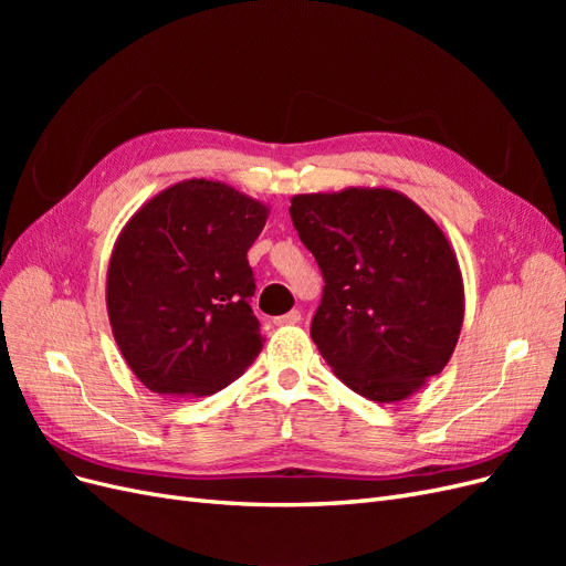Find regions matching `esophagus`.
I'll return each mask as SVG.
<instances>
[{"label":"esophagus","instance_id":"1","mask_svg":"<svg viewBox=\"0 0 566 566\" xmlns=\"http://www.w3.org/2000/svg\"><path fill=\"white\" fill-rule=\"evenodd\" d=\"M300 321H302V312L300 310H293V312H287V314L279 316V318H273V323H276V325H295Z\"/></svg>","mask_w":566,"mask_h":566}]
</instances>
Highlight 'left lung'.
Here are the masks:
<instances>
[{
  "label": "left lung",
  "instance_id": "1",
  "mask_svg": "<svg viewBox=\"0 0 566 566\" xmlns=\"http://www.w3.org/2000/svg\"><path fill=\"white\" fill-rule=\"evenodd\" d=\"M290 217L323 273L312 339L333 373L375 403L403 401L447 368L465 287L447 233L391 188L300 193Z\"/></svg>",
  "mask_w": 566,
  "mask_h": 566
}]
</instances>
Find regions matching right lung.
<instances>
[{
    "mask_svg": "<svg viewBox=\"0 0 566 566\" xmlns=\"http://www.w3.org/2000/svg\"><path fill=\"white\" fill-rule=\"evenodd\" d=\"M269 205L184 179L146 200L111 252L106 306L127 366L150 391L210 397L262 352L248 250Z\"/></svg>",
    "mask_w": 566,
    "mask_h": 566,
    "instance_id": "right-lung-1",
    "label": "right lung"
}]
</instances>
